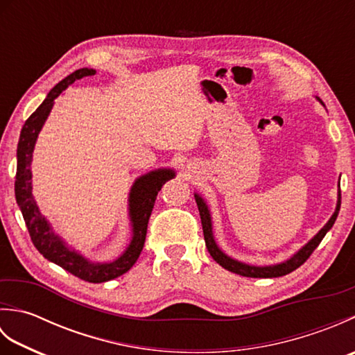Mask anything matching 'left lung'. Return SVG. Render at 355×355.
I'll return each instance as SVG.
<instances>
[{
	"instance_id": "1",
	"label": "left lung",
	"mask_w": 355,
	"mask_h": 355,
	"mask_svg": "<svg viewBox=\"0 0 355 355\" xmlns=\"http://www.w3.org/2000/svg\"><path fill=\"white\" fill-rule=\"evenodd\" d=\"M338 187H340V184H338ZM193 197H195V201H197V206H198V210H200L202 233H205L206 247H207L210 256H212V258L218 263H220L223 268L232 271V273L245 276V277H279V276L288 275V273H291V271H294V270L302 266V263L308 258H310V254L315 250V247L320 244V241L325 238V235L331 230V227L334 225V223L337 220V215H338V210H340V198H342L340 197V189H338V192H337V205H336L334 214L331 215L328 223L323 225V227L318 233H315V235L310 241H308V243L302 248H299V250L294 253L291 258H288L284 262L273 263V266H252V263H245V262H241L238 259L230 258L229 254H225L221 250V248L218 247L215 236H214L212 215H210L207 202L197 192L193 193Z\"/></svg>"
}]
</instances>
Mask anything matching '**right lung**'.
<instances>
[{
  "instance_id": "right-lung-1",
  "label": "right lung",
  "mask_w": 355,
  "mask_h": 355,
  "mask_svg": "<svg viewBox=\"0 0 355 355\" xmlns=\"http://www.w3.org/2000/svg\"><path fill=\"white\" fill-rule=\"evenodd\" d=\"M96 74L94 69H79L69 74L65 79L59 82L58 85L50 89L44 102L36 108V111L30 116L24 126H22L17 149V180H15V197L24 216L26 225L32 238L35 247L37 248L45 259L55 262L56 266L70 271L71 275L78 276L84 281L101 284L111 281L122 276L130 270L143 250L146 239L148 221L150 212H153L154 202L158 195V191L168 180L175 177V171L169 168H162L143 173L135 178L132 183L130 195H128V215H130L131 224V241L125 252L117 256L116 259L108 262H96L87 256L78 252L59 236L53 230L51 224L45 218L40 206L36 205L33 197V184H32V160L33 150L42 126L51 112L55 99L61 96L69 85L85 76Z\"/></svg>"
}]
</instances>
